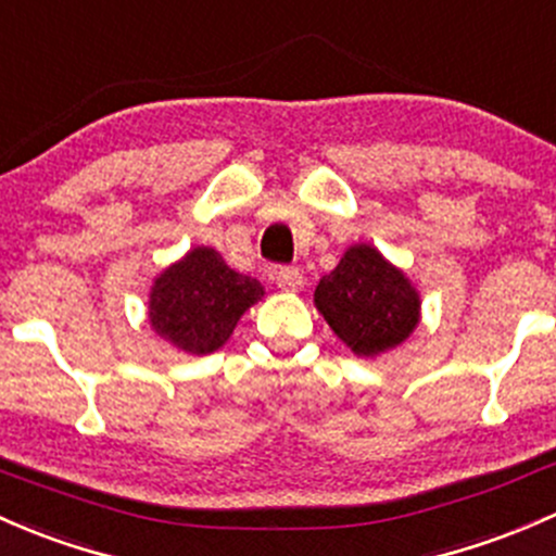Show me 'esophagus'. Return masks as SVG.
<instances>
[{
    "label": "esophagus",
    "mask_w": 556,
    "mask_h": 556,
    "mask_svg": "<svg viewBox=\"0 0 556 556\" xmlns=\"http://www.w3.org/2000/svg\"><path fill=\"white\" fill-rule=\"evenodd\" d=\"M274 279H277V285L285 293H298L303 285V274L293 266H279L277 271H274Z\"/></svg>",
    "instance_id": "obj_1"
}]
</instances>
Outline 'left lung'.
I'll list each match as a JSON object with an SVG mask.
<instances>
[{
  "label": "left lung",
  "instance_id": "1",
  "mask_svg": "<svg viewBox=\"0 0 556 556\" xmlns=\"http://www.w3.org/2000/svg\"><path fill=\"white\" fill-rule=\"evenodd\" d=\"M314 303L332 332L359 356L383 354L405 341L420 308L405 274L370 244H356L336 271L319 279Z\"/></svg>",
  "mask_w": 556,
  "mask_h": 556
}]
</instances>
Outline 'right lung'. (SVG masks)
<instances>
[{
	"label": "right lung",
	"mask_w": 556,
	"mask_h": 556,
	"mask_svg": "<svg viewBox=\"0 0 556 556\" xmlns=\"http://www.w3.org/2000/svg\"><path fill=\"white\" fill-rule=\"evenodd\" d=\"M263 295L258 279L233 271L215 250L194 248L151 288L149 323L173 346L210 354Z\"/></svg>",
	"instance_id": "right-lung-1"
}]
</instances>
